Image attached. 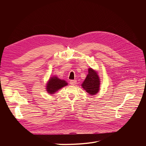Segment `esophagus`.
I'll return each mask as SVG.
<instances>
[{
	"label": "esophagus",
	"instance_id": "34e87169",
	"mask_svg": "<svg viewBox=\"0 0 146 146\" xmlns=\"http://www.w3.org/2000/svg\"><path fill=\"white\" fill-rule=\"evenodd\" d=\"M76 83H77V81H76V80H70V85H75V84H76Z\"/></svg>",
	"mask_w": 146,
	"mask_h": 146
}]
</instances>
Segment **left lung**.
Instances as JSON below:
<instances>
[{
    "label": "left lung",
    "instance_id": "left-lung-1",
    "mask_svg": "<svg viewBox=\"0 0 146 146\" xmlns=\"http://www.w3.org/2000/svg\"><path fill=\"white\" fill-rule=\"evenodd\" d=\"M100 81L98 74L92 68H89L88 74L85 81L82 83V86L90 95H95L99 90Z\"/></svg>",
    "mask_w": 146,
    "mask_h": 146
}]
</instances>
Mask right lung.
I'll return each instance as SVG.
<instances>
[{
    "instance_id": "add662e5",
    "label": "right lung",
    "mask_w": 146,
    "mask_h": 146,
    "mask_svg": "<svg viewBox=\"0 0 146 146\" xmlns=\"http://www.w3.org/2000/svg\"><path fill=\"white\" fill-rule=\"evenodd\" d=\"M67 85V83L64 80L58 79L57 77L54 76L50 79L47 85V91L48 93L52 94L55 93L58 89Z\"/></svg>"
}]
</instances>
